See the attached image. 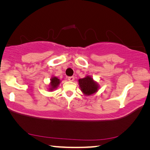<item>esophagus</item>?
Listing matches in <instances>:
<instances>
[{
    "label": "esophagus",
    "mask_w": 150,
    "mask_h": 150,
    "mask_svg": "<svg viewBox=\"0 0 150 150\" xmlns=\"http://www.w3.org/2000/svg\"><path fill=\"white\" fill-rule=\"evenodd\" d=\"M68 79H69V81H73L75 80V77H73V76H71V77H68Z\"/></svg>",
    "instance_id": "obj_1"
}]
</instances>
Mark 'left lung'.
Masks as SVG:
<instances>
[{
    "instance_id": "1",
    "label": "left lung",
    "mask_w": 150,
    "mask_h": 150,
    "mask_svg": "<svg viewBox=\"0 0 150 150\" xmlns=\"http://www.w3.org/2000/svg\"><path fill=\"white\" fill-rule=\"evenodd\" d=\"M79 84L81 90L85 95H91L98 91V85L93 78L87 76V77L79 79Z\"/></svg>"
}]
</instances>
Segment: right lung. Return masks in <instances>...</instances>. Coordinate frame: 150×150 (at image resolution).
<instances>
[{
    "instance_id": "right-lung-1",
    "label": "right lung",
    "mask_w": 150,
    "mask_h": 150,
    "mask_svg": "<svg viewBox=\"0 0 150 150\" xmlns=\"http://www.w3.org/2000/svg\"><path fill=\"white\" fill-rule=\"evenodd\" d=\"M60 83V80L56 77H54L51 79V82H50V91H53L57 88L58 85H59Z\"/></svg>"
}]
</instances>
